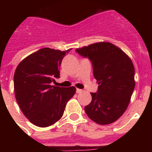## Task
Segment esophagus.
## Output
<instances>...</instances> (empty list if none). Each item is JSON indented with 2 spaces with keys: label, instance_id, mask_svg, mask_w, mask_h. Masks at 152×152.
Returning a JSON list of instances; mask_svg holds the SVG:
<instances>
[{
  "label": "esophagus",
  "instance_id": "1",
  "mask_svg": "<svg viewBox=\"0 0 152 152\" xmlns=\"http://www.w3.org/2000/svg\"><path fill=\"white\" fill-rule=\"evenodd\" d=\"M82 90L81 89H77L76 90V93H77V94H80V93H82Z\"/></svg>",
  "mask_w": 152,
  "mask_h": 152
}]
</instances>
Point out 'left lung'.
I'll use <instances>...</instances> for the list:
<instances>
[{
	"label": "left lung",
	"mask_w": 152,
	"mask_h": 152,
	"mask_svg": "<svg viewBox=\"0 0 152 152\" xmlns=\"http://www.w3.org/2000/svg\"><path fill=\"white\" fill-rule=\"evenodd\" d=\"M88 58L98 90L91 93L92 100L84 107L88 117L100 125L110 124L124 113L135 88V68L123 50L107 42L76 49Z\"/></svg>",
	"instance_id": "left-lung-1"
}]
</instances>
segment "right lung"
I'll use <instances>...</instances> for the list:
<instances>
[{
    "label": "right lung",
    "mask_w": 152,
    "mask_h": 152,
    "mask_svg": "<svg viewBox=\"0 0 152 152\" xmlns=\"http://www.w3.org/2000/svg\"><path fill=\"white\" fill-rule=\"evenodd\" d=\"M70 50L43 48L25 58L16 68V100L24 116L36 126L47 127L58 121L76 92L75 87L52 85L55 77H59L61 61Z\"/></svg>",
    "instance_id": "add662e5"
}]
</instances>
